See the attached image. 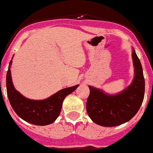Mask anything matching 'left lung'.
I'll list each match as a JSON object with an SVG mask.
<instances>
[{
  "label": "left lung",
  "instance_id": "8db88e82",
  "mask_svg": "<svg viewBox=\"0 0 153 153\" xmlns=\"http://www.w3.org/2000/svg\"><path fill=\"white\" fill-rule=\"evenodd\" d=\"M134 78L122 92L108 95L101 89L89 86L86 110L94 123L102 126H116L129 121L137 113L145 96V78L140 60L133 48Z\"/></svg>",
  "mask_w": 153,
  "mask_h": 153
}]
</instances>
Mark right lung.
I'll return each mask as SVG.
<instances>
[{"mask_svg": "<svg viewBox=\"0 0 153 153\" xmlns=\"http://www.w3.org/2000/svg\"><path fill=\"white\" fill-rule=\"evenodd\" d=\"M11 65L12 60L6 75V88L8 100L15 112L22 119L34 125L46 126L53 123L59 116L65 98L75 91L79 84L62 89L46 100H33L27 99L16 91L13 86L11 76Z\"/></svg>", "mask_w": 153, "mask_h": 153, "instance_id": "1", "label": "right lung"}]
</instances>
